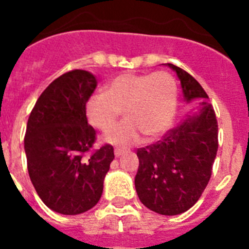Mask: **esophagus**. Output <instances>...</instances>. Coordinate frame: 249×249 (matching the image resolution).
<instances>
[{"label": "esophagus", "mask_w": 249, "mask_h": 249, "mask_svg": "<svg viewBox=\"0 0 249 249\" xmlns=\"http://www.w3.org/2000/svg\"><path fill=\"white\" fill-rule=\"evenodd\" d=\"M123 153H124V149H123V148H116V149H114V156H116V157H120V156H122Z\"/></svg>", "instance_id": "34e87169"}]
</instances>
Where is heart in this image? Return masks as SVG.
<instances>
[{"mask_svg":"<svg viewBox=\"0 0 249 249\" xmlns=\"http://www.w3.org/2000/svg\"><path fill=\"white\" fill-rule=\"evenodd\" d=\"M177 107V83L171 73L124 72L112 78L106 92H94L86 101V117L94 128L107 131L125 109L127 120L107 132L112 144H131L160 137L169 128Z\"/></svg>","mask_w":249,"mask_h":249,"instance_id":"b5f03b06","label":"heart"}]
</instances>
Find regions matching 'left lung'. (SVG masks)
Listing matches in <instances>:
<instances>
[{
    "mask_svg": "<svg viewBox=\"0 0 249 249\" xmlns=\"http://www.w3.org/2000/svg\"><path fill=\"white\" fill-rule=\"evenodd\" d=\"M167 66L177 73L187 102L203 100L198 113L167 131L156 143L137 149L135 186L147 208L175 215L190 210L210 182L218 149V123L208 94L195 77L172 63Z\"/></svg>",
    "mask_w": 249,
    "mask_h": 249,
    "instance_id": "left-lung-1",
    "label": "left lung"
}]
</instances>
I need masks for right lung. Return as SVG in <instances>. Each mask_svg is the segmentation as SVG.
<instances>
[{"label":"right lung","instance_id":"add662e5","mask_svg":"<svg viewBox=\"0 0 249 249\" xmlns=\"http://www.w3.org/2000/svg\"><path fill=\"white\" fill-rule=\"evenodd\" d=\"M97 80L72 70L50 83L28 117L25 152L31 182L43 203L62 214H80L100 201L113 147L94 148L96 131L86 117V101Z\"/></svg>","mask_w":249,"mask_h":249}]
</instances>
